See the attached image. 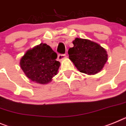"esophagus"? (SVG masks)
<instances>
[{
    "mask_svg": "<svg viewBox=\"0 0 126 126\" xmlns=\"http://www.w3.org/2000/svg\"><path fill=\"white\" fill-rule=\"evenodd\" d=\"M66 57L67 56L65 54H59V55H58V59H59V60L61 61V60H63L65 58H66Z\"/></svg>",
    "mask_w": 126,
    "mask_h": 126,
    "instance_id": "obj_1",
    "label": "esophagus"
}]
</instances>
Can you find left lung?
<instances>
[{
  "instance_id": "left-lung-1",
  "label": "left lung",
  "mask_w": 126,
  "mask_h": 126,
  "mask_svg": "<svg viewBox=\"0 0 126 126\" xmlns=\"http://www.w3.org/2000/svg\"><path fill=\"white\" fill-rule=\"evenodd\" d=\"M73 44L74 47L68 50L69 58L77 69L89 75L100 72L108 60L105 48L85 39L76 38Z\"/></svg>"
}]
</instances>
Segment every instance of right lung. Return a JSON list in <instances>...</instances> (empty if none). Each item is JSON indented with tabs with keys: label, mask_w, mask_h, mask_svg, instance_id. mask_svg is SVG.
Here are the masks:
<instances>
[{
	"label": "right lung",
	"mask_w": 126,
	"mask_h": 126,
	"mask_svg": "<svg viewBox=\"0 0 126 126\" xmlns=\"http://www.w3.org/2000/svg\"><path fill=\"white\" fill-rule=\"evenodd\" d=\"M57 54L50 46L41 43L27 50L21 58L20 65L28 78L40 84H47L57 74L61 63Z\"/></svg>",
	"instance_id": "add662e5"
}]
</instances>
